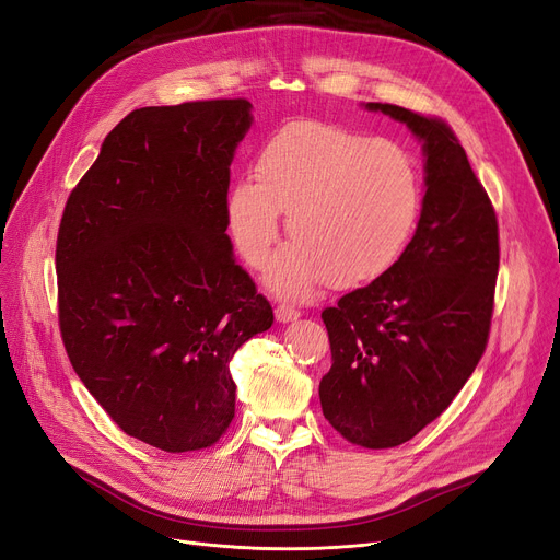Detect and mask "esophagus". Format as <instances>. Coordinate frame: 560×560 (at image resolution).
Returning a JSON list of instances; mask_svg holds the SVG:
<instances>
[{"label": "esophagus", "instance_id": "1", "mask_svg": "<svg viewBox=\"0 0 560 560\" xmlns=\"http://www.w3.org/2000/svg\"><path fill=\"white\" fill-rule=\"evenodd\" d=\"M276 318L280 324H289V322H296V318H301V312L296 307H291L287 303H280L276 307Z\"/></svg>", "mask_w": 560, "mask_h": 560}]
</instances>
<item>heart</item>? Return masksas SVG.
Masks as SVG:
<instances>
[{
  "label": "heart",
  "instance_id": "heart-1",
  "mask_svg": "<svg viewBox=\"0 0 560 560\" xmlns=\"http://www.w3.org/2000/svg\"><path fill=\"white\" fill-rule=\"evenodd\" d=\"M423 186L412 156L389 139L326 122H294L266 139L255 179L225 198L230 234L259 269L287 214V246L269 266L276 294L305 299L326 284L360 287L404 257L417 230Z\"/></svg>",
  "mask_w": 560,
  "mask_h": 560
}]
</instances>
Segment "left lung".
Instances as JSON below:
<instances>
[{"label": "left lung", "mask_w": 560, "mask_h": 560, "mask_svg": "<svg viewBox=\"0 0 560 560\" xmlns=\"http://www.w3.org/2000/svg\"><path fill=\"white\" fill-rule=\"evenodd\" d=\"M423 150V205L394 269L322 312L332 366L324 417L346 440L389 448L438 419L481 360L494 305L499 228L456 135L442 120L366 102Z\"/></svg>", "instance_id": "obj_1"}]
</instances>
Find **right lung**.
<instances>
[{
    "instance_id": "add662e5",
    "label": "right lung",
    "mask_w": 560,
    "mask_h": 560,
    "mask_svg": "<svg viewBox=\"0 0 560 560\" xmlns=\"http://www.w3.org/2000/svg\"><path fill=\"white\" fill-rule=\"evenodd\" d=\"M250 112L248 100L131 112L63 209L59 326L70 364L127 435L168 454L228 431L230 360L273 324L225 232L230 164Z\"/></svg>"
}]
</instances>
